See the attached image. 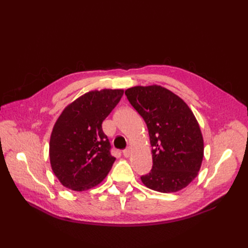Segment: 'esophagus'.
<instances>
[{"label": "esophagus", "mask_w": 248, "mask_h": 248, "mask_svg": "<svg viewBox=\"0 0 248 248\" xmlns=\"http://www.w3.org/2000/svg\"><path fill=\"white\" fill-rule=\"evenodd\" d=\"M122 153H123L124 157H128L130 155V150L129 149H125V150H123Z\"/></svg>", "instance_id": "1"}]
</instances>
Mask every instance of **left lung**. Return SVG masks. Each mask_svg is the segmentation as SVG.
Returning a JSON list of instances; mask_svg holds the SVG:
<instances>
[{
    "mask_svg": "<svg viewBox=\"0 0 248 248\" xmlns=\"http://www.w3.org/2000/svg\"><path fill=\"white\" fill-rule=\"evenodd\" d=\"M147 124L153 166L140 177L148 188L163 193L183 189L198 176L204 140L199 123L188 106L160 86L133 87L125 91Z\"/></svg>",
    "mask_w": 248,
    "mask_h": 248,
    "instance_id": "8db88e82",
    "label": "left lung"
}]
</instances>
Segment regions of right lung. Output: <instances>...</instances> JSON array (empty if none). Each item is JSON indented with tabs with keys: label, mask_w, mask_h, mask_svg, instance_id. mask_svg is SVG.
<instances>
[{
	"label": "right lung",
	"mask_w": 248,
	"mask_h": 248,
	"mask_svg": "<svg viewBox=\"0 0 248 248\" xmlns=\"http://www.w3.org/2000/svg\"><path fill=\"white\" fill-rule=\"evenodd\" d=\"M104 89L80 96L67 107L52 129L49 159L52 171L67 188L84 191L107 177L116 158L102 122L123 96Z\"/></svg>",
	"instance_id": "right-lung-1"
}]
</instances>
